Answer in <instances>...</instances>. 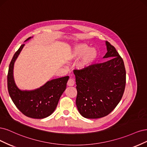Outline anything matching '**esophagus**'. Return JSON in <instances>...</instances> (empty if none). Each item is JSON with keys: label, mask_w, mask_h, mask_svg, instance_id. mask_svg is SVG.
<instances>
[{"label": "esophagus", "mask_w": 147, "mask_h": 147, "mask_svg": "<svg viewBox=\"0 0 147 147\" xmlns=\"http://www.w3.org/2000/svg\"><path fill=\"white\" fill-rule=\"evenodd\" d=\"M67 85H68V86H69V87L73 86L74 85V80L72 79H69L68 80V82H67Z\"/></svg>", "instance_id": "34e87169"}]
</instances>
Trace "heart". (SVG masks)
<instances>
[{
  "mask_svg": "<svg viewBox=\"0 0 147 147\" xmlns=\"http://www.w3.org/2000/svg\"><path fill=\"white\" fill-rule=\"evenodd\" d=\"M81 57L76 64V67L79 70H84L88 68L98 57L97 50L84 43H79L75 45L68 55L69 60H76Z\"/></svg>",
  "mask_w": 147,
  "mask_h": 147,
  "instance_id": "obj_1",
  "label": "heart"
}]
</instances>
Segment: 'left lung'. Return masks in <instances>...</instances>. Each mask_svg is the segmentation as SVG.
Instances as JSON below:
<instances>
[{"label":"left lung","instance_id":"obj_1","mask_svg":"<svg viewBox=\"0 0 147 147\" xmlns=\"http://www.w3.org/2000/svg\"><path fill=\"white\" fill-rule=\"evenodd\" d=\"M107 61L90 65L84 70H74L78 94L76 104L80 114L86 118L107 115L120 102L126 85L123 60L106 41Z\"/></svg>","mask_w":147,"mask_h":147}]
</instances>
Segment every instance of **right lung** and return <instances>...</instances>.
<instances>
[{
  "mask_svg": "<svg viewBox=\"0 0 147 147\" xmlns=\"http://www.w3.org/2000/svg\"><path fill=\"white\" fill-rule=\"evenodd\" d=\"M24 45H22L14 54L9 66L7 76L8 93L14 104L24 115L41 119L51 115L55 111L60 96L67 87L69 77L48 80L40 88L32 90H22L19 88L14 79V65Z\"/></svg>",
  "mask_w": 147,
  "mask_h": 147,
  "instance_id": "obj_1",
  "label": "right lung"
}]
</instances>
